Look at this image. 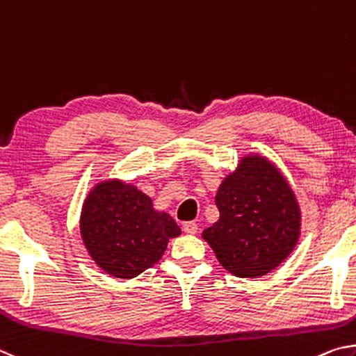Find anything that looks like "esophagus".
<instances>
[{
  "label": "esophagus",
  "instance_id": "34e87169",
  "mask_svg": "<svg viewBox=\"0 0 356 356\" xmlns=\"http://www.w3.org/2000/svg\"><path fill=\"white\" fill-rule=\"evenodd\" d=\"M183 229H184V233H188V234H195L198 232V225L195 222H186L183 225Z\"/></svg>",
  "mask_w": 356,
  "mask_h": 356
}]
</instances>
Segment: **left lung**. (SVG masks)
<instances>
[{
  "label": "left lung",
  "mask_w": 356,
  "mask_h": 356,
  "mask_svg": "<svg viewBox=\"0 0 356 356\" xmlns=\"http://www.w3.org/2000/svg\"><path fill=\"white\" fill-rule=\"evenodd\" d=\"M220 219L203 232L219 263L241 278L266 275L288 258L300 236V209L270 161L245 156L216 195Z\"/></svg>",
  "instance_id": "left-lung-1"
}]
</instances>
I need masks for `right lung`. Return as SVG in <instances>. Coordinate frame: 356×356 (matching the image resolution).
<instances>
[{
    "instance_id": "right-lung-1",
    "label": "right lung",
    "mask_w": 356,
    "mask_h": 356,
    "mask_svg": "<svg viewBox=\"0 0 356 356\" xmlns=\"http://www.w3.org/2000/svg\"><path fill=\"white\" fill-rule=\"evenodd\" d=\"M81 236L98 267L117 278H134L158 263L168 239L181 229L152 198L118 179L97 184L87 195Z\"/></svg>"
}]
</instances>
